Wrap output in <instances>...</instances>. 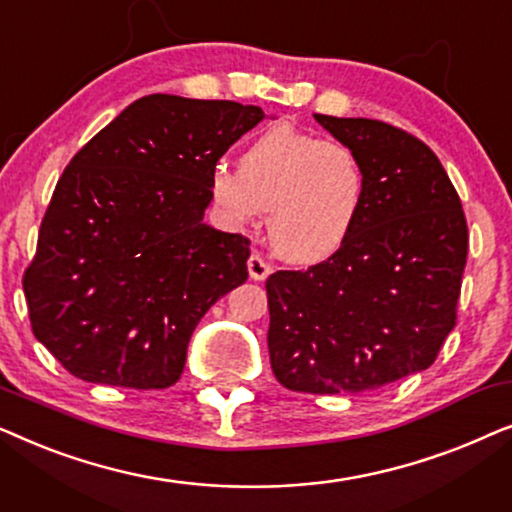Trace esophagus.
Masks as SVG:
<instances>
[{"mask_svg": "<svg viewBox=\"0 0 512 512\" xmlns=\"http://www.w3.org/2000/svg\"><path fill=\"white\" fill-rule=\"evenodd\" d=\"M247 270H249L251 279H256V282H263V279L272 272V265L265 261L261 254H251L249 261H247Z\"/></svg>", "mask_w": 512, "mask_h": 512, "instance_id": "obj_1", "label": "esophagus"}]
</instances>
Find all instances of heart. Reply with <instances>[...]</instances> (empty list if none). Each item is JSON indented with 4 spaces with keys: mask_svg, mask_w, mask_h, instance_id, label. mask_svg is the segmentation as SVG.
<instances>
[{
    "mask_svg": "<svg viewBox=\"0 0 512 512\" xmlns=\"http://www.w3.org/2000/svg\"><path fill=\"white\" fill-rule=\"evenodd\" d=\"M207 186L230 228H247L268 209L272 249L291 263H319L354 233L368 177L349 144L275 125L247 144L240 170L214 165Z\"/></svg>",
    "mask_w": 512,
    "mask_h": 512,
    "instance_id": "1",
    "label": "heart"
}]
</instances>
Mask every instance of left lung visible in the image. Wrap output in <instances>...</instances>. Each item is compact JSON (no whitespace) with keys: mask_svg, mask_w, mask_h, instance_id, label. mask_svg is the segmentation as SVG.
<instances>
[{"mask_svg":"<svg viewBox=\"0 0 512 512\" xmlns=\"http://www.w3.org/2000/svg\"><path fill=\"white\" fill-rule=\"evenodd\" d=\"M314 118L359 153L368 193L340 251L265 282L270 363L291 391L361 394L436 361L457 324L466 216L422 139L370 118Z\"/></svg>","mask_w":512,"mask_h":512,"instance_id":"8db88e82","label":"left lung"}]
</instances>
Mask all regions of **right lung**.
<instances>
[{"mask_svg": "<svg viewBox=\"0 0 512 512\" xmlns=\"http://www.w3.org/2000/svg\"><path fill=\"white\" fill-rule=\"evenodd\" d=\"M263 116L146 95L69 160L23 275L34 338L62 368L130 389L179 380L198 321L249 277V237L202 216L212 167Z\"/></svg>", "mask_w": 512, "mask_h": 512, "instance_id": "obj_1", "label": "right lung"}]
</instances>
